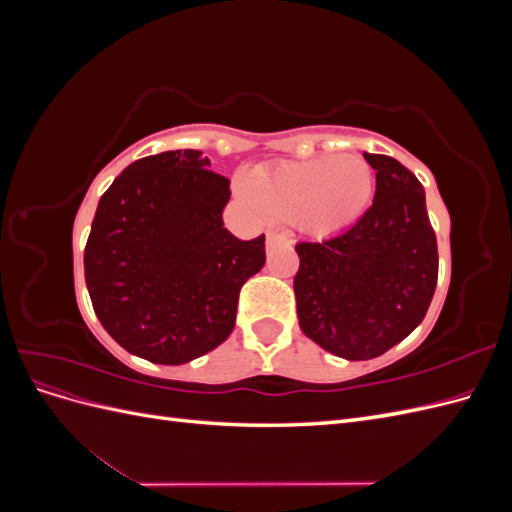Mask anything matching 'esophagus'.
Segmentation results:
<instances>
[{
    "label": "esophagus",
    "mask_w": 512,
    "mask_h": 512,
    "mask_svg": "<svg viewBox=\"0 0 512 512\" xmlns=\"http://www.w3.org/2000/svg\"><path fill=\"white\" fill-rule=\"evenodd\" d=\"M277 243H290V239H288L286 235H280V232L269 230V232H267V247H273V245H277Z\"/></svg>",
    "instance_id": "1"
}]
</instances>
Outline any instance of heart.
<instances>
[{"instance_id": "b5f03b06", "label": "heart", "mask_w": 512, "mask_h": 512, "mask_svg": "<svg viewBox=\"0 0 512 512\" xmlns=\"http://www.w3.org/2000/svg\"><path fill=\"white\" fill-rule=\"evenodd\" d=\"M374 188V170L356 156L288 162L237 183L243 203L258 218L297 222L312 235H331L359 220Z\"/></svg>"}]
</instances>
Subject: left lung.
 <instances>
[{"label":"left lung","mask_w":512,"mask_h":512,"mask_svg":"<svg viewBox=\"0 0 512 512\" xmlns=\"http://www.w3.org/2000/svg\"><path fill=\"white\" fill-rule=\"evenodd\" d=\"M376 170L363 218L320 243H297L301 331L335 356L367 361L423 322L438 284V241L425 190L406 166L363 153Z\"/></svg>","instance_id":"left-lung-1"}]
</instances>
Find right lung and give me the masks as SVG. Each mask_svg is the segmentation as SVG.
<instances>
[{"mask_svg":"<svg viewBox=\"0 0 512 512\" xmlns=\"http://www.w3.org/2000/svg\"><path fill=\"white\" fill-rule=\"evenodd\" d=\"M194 149L132 162L96 209L85 282L106 333L151 363L181 365L235 329L241 286L265 265V235L224 228L230 181Z\"/></svg>","mask_w":512,"mask_h":512,"instance_id":"obj_1","label":"right lung"}]
</instances>
